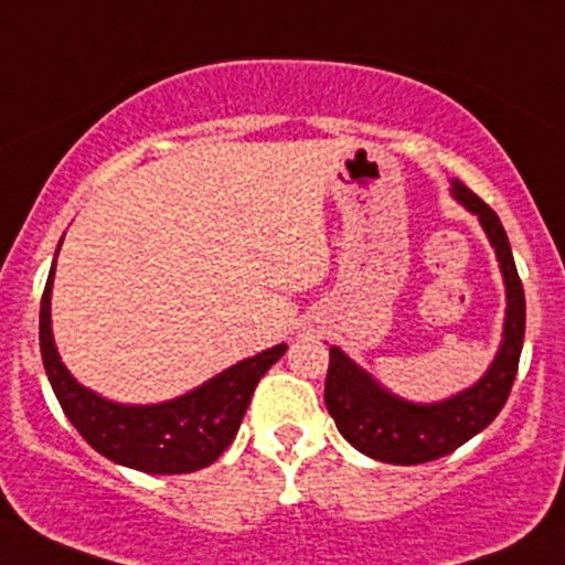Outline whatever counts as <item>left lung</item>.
Instances as JSON below:
<instances>
[{"label":"left lung","mask_w":565,"mask_h":565,"mask_svg":"<svg viewBox=\"0 0 565 565\" xmlns=\"http://www.w3.org/2000/svg\"><path fill=\"white\" fill-rule=\"evenodd\" d=\"M454 196L478 215L489 243L500 259L505 278L509 311H505L503 344L489 372L470 391L440 404H409L383 391L363 369H358L341 350L330 347L324 404L347 443L366 457L388 465H424L457 451L470 437L487 429L509 398L520 369L525 341V289L516 273L514 254L498 213L454 180Z\"/></svg>","instance_id":"obj_1"}]
</instances>
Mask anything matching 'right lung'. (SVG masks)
I'll list each match as a JSON object with an SVG mask.
<instances>
[{
	"mask_svg": "<svg viewBox=\"0 0 565 565\" xmlns=\"http://www.w3.org/2000/svg\"><path fill=\"white\" fill-rule=\"evenodd\" d=\"M51 278L54 267L40 298V352L51 388L67 420L95 451L134 470L177 476L213 465L235 440L259 377L287 352V344L259 352L172 402L147 407L111 404L82 388L56 355L51 339Z\"/></svg>",
	"mask_w": 565,
	"mask_h": 565,
	"instance_id": "add662e5",
	"label": "right lung"
}]
</instances>
